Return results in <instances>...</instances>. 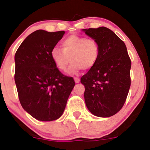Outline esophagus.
<instances>
[{"label": "esophagus", "mask_w": 150, "mask_h": 150, "mask_svg": "<svg viewBox=\"0 0 150 150\" xmlns=\"http://www.w3.org/2000/svg\"><path fill=\"white\" fill-rule=\"evenodd\" d=\"M74 79H75V82H76V83H78V82H80V79L79 78V77H74Z\"/></svg>", "instance_id": "34e87169"}]
</instances>
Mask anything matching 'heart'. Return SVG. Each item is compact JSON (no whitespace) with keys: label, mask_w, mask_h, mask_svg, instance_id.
I'll return each instance as SVG.
<instances>
[{"label":"heart","mask_w":150,"mask_h":150,"mask_svg":"<svg viewBox=\"0 0 150 150\" xmlns=\"http://www.w3.org/2000/svg\"><path fill=\"white\" fill-rule=\"evenodd\" d=\"M61 49L53 48L51 57L58 70L64 71L70 60L72 61L68 73H75L82 68L92 69L100 56V46L97 40L73 34L61 44Z\"/></svg>","instance_id":"obj_1"}]
</instances>
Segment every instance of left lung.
Returning a JSON list of instances; mask_svg holds the SVG:
<instances>
[{"label":"left lung","mask_w":150,"mask_h":150,"mask_svg":"<svg viewBox=\"0 0 150 150\" xmlns=\"http://www.w3.org/2000/svg\"><path fill=\"white\" fill-rule=\"evenodd\" d=\"M100 46L97 64L82 77L86 106L98 117L112 116L124 105L130 87L131 61L125 43L105 27L82 30Z\"/></svg>","instance_id":"obj_1"}]
</instances>
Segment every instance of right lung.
Here are the masks:
<instances>
[{"instance_id": "add662e5", "label": "right lung", "mask_w": 150, "mask_h": 150, "mask_svg": "<svg viewBox=\"0 0 150 150\" xmlns=\"http://www.w3.org/2000/svg\"><path fill=\"white\" fill-rule=\"evenodd\" d=\"M64 34V31H35L15 55V82L20 104L29 114L42 121L61 116L75 85L73 77L59 71L51 57V50Z\"/></svg>"}]
</instances>
